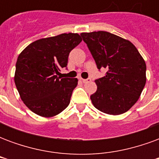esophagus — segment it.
Returning <instances> with one entry per match:
<instances>
[{
  "label": "esophagus",
  "instance_id": "34e87169",
  "mask_svg": "<svg viewBox=\"0 0 159 159\" xmlns=\"http://www.w3.org/2000/svg\"><path fill=\"white\" fill-rule=\"evenodd\" d=\"M82 81H83V83H89V82H91V78H87V79H82Z\"/></svg>",
  "mask_w": 159,
  "mask_h": 159
}]
</instances>
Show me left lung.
Listing matches in <instances>:
<instances>
[{"label": "left lung", "mask_w": 159, "mask_h": 159, "mask_svg": "<svg viewBox=\"0 0 159 159\" xmlns=\"http://www.w3.org/2000/svg\"><path fill=\"white\" fill-rule=\"evenodd\" d=\"M96 63L106 76L95 80L96 92L90 99L104 113L120 115L133 107L146 84L147 66L139 51L128 40L107 31L82 33Z\"/></svg>", "instance_id": "1"}]
</instances>
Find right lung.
Listing matches in <instances>:
<instances>
[{"label": "right lung", "instance_id": "right-lung-1", "mask_svg": "<svg viewBox=\"0 0 159 159\" xmlns=\"http://www.w3.org/2000/svg\"><path fill=\"white\" fill-rule=\"evenodd\" d=\"M82 42L76 33L37 40L24 49L16 62L14 82L21 100L34 113L53 117L69 106L76 78L59 76L70 51Z\"/></svg>", "mask_w": 159, "mask_h": 159}]
</instances>
